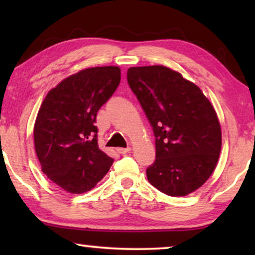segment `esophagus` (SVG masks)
<instances>
[{
	"mask_svg": "<svg viewBox=\"0 0 255 255\" xmlns=\"http://www.w3.org/2000/svg\"><path fill=\"white\" fill-rule=\"evenodd\" d=\"M131 151L130 147H122V148H117V152L120 153V154H125V153H128Z\"/></svg>",
	"mask_w": 255,
	"mask_h": 255,
	"instance_id": "1",
	"label": "esophagus"
}]
</instances>
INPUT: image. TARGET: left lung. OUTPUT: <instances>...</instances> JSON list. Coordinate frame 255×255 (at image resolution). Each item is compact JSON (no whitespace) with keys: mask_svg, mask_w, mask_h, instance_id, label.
Returning a JSON list of instances; mask_svg holds the SVG:
<instances>
[{"mask_svg":"<svg viewBox=\"0 0 255 255\" xmlns=\"http://www.w3.org/2000/svg\"><path fill=\"white\" fill-rule=\"evenodd\" d=\"M127 76L155 137L147 180L169 196L193 193L210 177L221 153L214 107L196 85L165 66L131 67Z\"/></svg>","mask_w":255,"mask_h":255,"instance_id":"8db88e82","label":"left lung"}]
</instances>
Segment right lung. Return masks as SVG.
Here are the masks:
<instances>
[{
	"label": "right lung",
	"mask_w": 255,
	"mask_h": 255,
	"mask_svg": "<svg viewBox=\"0 0 255 255\" xmlns=\"http://www.w3.org/2000/svg\"><path fill=\"white\" fill-rule=\"evenodd\" d=\"M121 69L94 67L68 76L51 89L38 111L34 148L48 179L72 194L96 186L114 159L97 145V111L116 92Z\"/></svg>",
	"instance_id": "obj_1"
}]
</instances>
